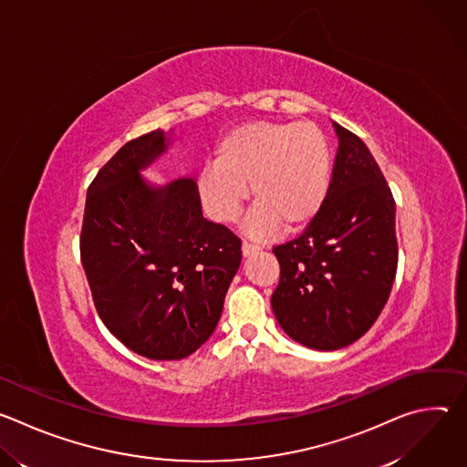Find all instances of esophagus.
<instances>
[{
    "instance_id": "1",
    "label": "esophagus",
    "mask_w": 467,
    "mask_h": 467,
    "mask_svg": "<svg viewBox=\"0 0 467 467\" xmlns=\"http://www.w3.org/2000/svg\"><path fill=\"white\" fill-rule=\"evenodd\" d=\"M258 249H260V245H256V244H251V242H247V240L242 242V253H244V256H249V254L256 253Z\"/></svg>"
}]
</instances>
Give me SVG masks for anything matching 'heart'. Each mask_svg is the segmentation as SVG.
<instances>
[{"instance_id": "heart-1", "label": "heart", "mask_w": 467, "mask_h": 467, "mask_svg": "<svg viewBox=\"0 0 467 467\" xmlns=\"http://www.w3.org/2000/svg\"><path fill=\"white\" fill-rule=\"evenodd\" d=\"M254 209L245 223L254 236L283 223L299 229L312 222L330 186V150L314 121L247 123L220 142L214 164L199 179L207 211L218 222H234L249 197Z\"/></svg>"}]
</instances>
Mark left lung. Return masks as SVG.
I'll return each mask as SVG.
<instances>
[{
	"instance_id": "1",
	"label": "left lung",
	"mask_w": 467,
	"mask_h": 467,
	"mask_svg": "<svg viewBox=\"0 0 467 467\" xmlns=\"http://www.w3.org/2000/svg\"><path fill=\"white\" fill-rule=\"evenodd\" d=\"M338 153L325 203L274 253L272 308L296 342L332 351L357 342L384 308L397 272L395 202L368 146L335 123Z\"/></svg>"
}]
</instances>
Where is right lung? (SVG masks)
Wrapping results in <instances>:
<instances>
[{
  "mask_svg": "<svg viewBox=\"0 0 467 467\" xmlns=\"http://www.w3.org/2000/svg\"><path fill=\"white\" fill-rule=\"evenodd\" d=\"M168 142L164 130L129 140L94 177L81 227V262L112 335L151 360H179L214 332L242 242L203 218L197 186H150L139 171Z\"/></svg>",
  "mask_w": 467,
  "mask_h": 467,
  "instance_id": "1",
  "label": "right lung"
}]
</instances>
